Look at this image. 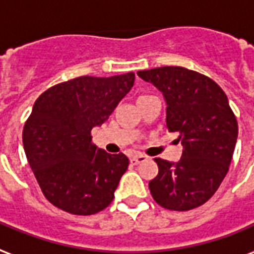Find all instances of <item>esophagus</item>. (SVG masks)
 I'll list each match as a JSON object with an SVG mask.
<instances>
[{
  "mask_svg": "<svg viewBox=\"0 0 254 254\" xmlns=\"http://www.w3.org/2000/svg\"><path fill=\"white\" fill-rule=\"evenodd\" d=\"M146 160V156L144 155H134L130 157V163H132L133 165H137L140 164V163H142V161Z\"/></svg>",
  "mask_w": 254,
  "mask_h": 254,
  "instance_id": "esophagus-1",
  "label": "esophagus"
}]
</instances>
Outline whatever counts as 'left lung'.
Segmentation results:
<instances>
[{"instance_id": "8db88e82", "label": "left lung", "mask_w": 254, "mask_h": 254, "mask_svg": "<svg viewBox=\"0 0 254 254\" xmlns=\"http://www.w3.org/2000/svg\"><path fill=\"white\" fill-rule=\"evenodd\" d=\"M137 75L164 97L168 130L178 133L179 161L155 159L149 190L161 207L187 211L207 202L229 171L238 136L226 94L214 80L185 67H157Z\"/></svg>"}]
</instances>
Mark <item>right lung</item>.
I'll use <instances>...</instances> for the list:
<instances>
[{
    "mask_svg": "<svg viewBox=\"0 0 254 254\" xmlns=\"http://www.w3.org/2000/svg\"><path fill=\"white\" fill-rule=\"evenodd\" d=\"M133 83V72L79 76L36 99L22 130L24 151L44 196L60 210L91 215L112 203L129 159L94 145L90 132L108 121Z\"/></svg>",
    "mask_w": 254,
    "mask_h": 254,
    "instance_id": "1",
    "label": "right lung"
}]
</instances>
